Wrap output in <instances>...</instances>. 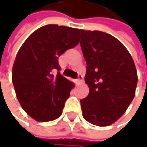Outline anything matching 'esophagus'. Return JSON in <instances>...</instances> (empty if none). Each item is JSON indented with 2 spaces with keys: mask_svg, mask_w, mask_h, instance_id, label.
Instances as JSON below:
<instances>
[{
  "mask_svg": "<svg viewBox=\"0 0 147 147\" xmlns=\"http://www.w3.org/2000/svg\"><path fill=\"white\" fill-rule=\"evenodd\" d=\"M82 82V76L79 75V76H78V78L75 81V82H76V84H79V83H81Z\"/></svg>",
  "mask_w": 147,
  "mask_h": 147,
  "instance_id": "1",
  "label": "esophagus"
}]
</instances>
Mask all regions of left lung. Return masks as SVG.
Returning <instances> with one entry per match:
<instances>
[{
	"mask_svg": "<svg viewBox=\"0 0 147 147\" xmlns=\"http://www.w3.org/2000/svg\"><path fill=\"white\" fill-rule=\"evenodd\" d=\"M80 43L89 88L88 95L81 100L82 116L94 125L109 126L123 115L135 95L134 62L124 45L105 32L81 30Z\"/></svg>",
	"mask_w": 147,
	"mask_h": 147,
	"instance_id": "8db88e82",
	"label": "left lung"
}]
</instances>
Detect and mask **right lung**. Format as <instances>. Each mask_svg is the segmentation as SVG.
I'll list each match as a JSON object with an SVG mask.
<instances>
[{"mask_svg":"<svg viewBox=\"0 0 147 147\" xmlns=\"http://www.w3.org/2000/svg\"><path fill=\"white\" fill-rule=\"evenodd\" d=\"M80 32L63 25H44L25 40L16 55L12 75L16 96L36 121H53L62 114L74 83L53 72L60 69L59 57L79 43Z\"/></svg>","mask_w":147,"mask_h":147,"instance_id":"1","label":"right lung"}]
</instances>
